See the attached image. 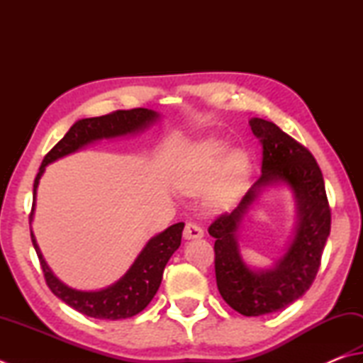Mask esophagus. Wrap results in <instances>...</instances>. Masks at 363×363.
I'll list each match as a JSON object with an SVG mask.
<instances>
[{
  "mask_svg": "<svg viewBox=\"0 0 363 363\" xmlns=\"http://www.w3.org/2000/svg\"><path fill=\"white\" fill-rule=\"evenodd\" d=\"M183 237L186 238V240H196V238H202L203 237V230L199 224L196 223H188L184 225V230H183Z\"/></svg>",
  "mask_w": 363,
  "mask_h": 363,
  "instance_id": "esophagus-1",
  "label": "esophagus"
}]
</instances>
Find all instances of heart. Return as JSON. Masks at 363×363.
Masks as SVG:
<instances>
[{"label":"heart","instance_id":"1","mask_svg":"<svg viewBox=\"0 0 363 363\" xmlns=\"http://www.w3.org/2000/svg\"><path fill=\"white\" fill-rule=\"evenodd\" d=\"M225 143L208 139L191 150L175 174L177 188L186 194H197L211 184L207 201L215 208H224L235 202L250 177V162L242 152L230 153L228 158Z\"/></svg>","mask_w":363,"mask_h":363}]
</instances>
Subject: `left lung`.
I'll list each match as a JSON object with an SVG mask.
<instances>
[{"mask_svg": "<svg viewBox=\"0 0 363 363\" xmlns=\"http://www.w3.org/2000/svg\"><path fill=\"white\" fill-rule=\"evenodd\" d=\"M250 126L262 143V175L237 208L210 224L208 234L215 238L216 286L224 302L243 316H262L286 308L310 289L330 234V207L323 172L308 150L272 121L251 118ZM279 182L296 197V232L272 269H251L240 256L236 230L258 196Z\"/></svg>", "mask_w": 363, "mask_h": 363, "instance_id": "8db88e82", "label": "left lung"}]
</instances>
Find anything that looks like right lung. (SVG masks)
I'll return each mask as SVG.
<instances>
[{
  "label": "right lung",
  "mask_w": 363,
  "mask_h": 363,
  "mask_svg": "<svg viewBox=\"0 0 363 363\" xmlns=\"http://www.w3.org/2000/svg\"><path fill=\"white\" fill-rule=\"evenodd\" d=\"M160 118V113L150 108H131V111H117L108 115L94 118H84L75 121L69 131L55 145L40 164L39 172L33 184V208L30 213V224L33 221L34 203H36V189L45 166L66 155H71L84 148L88 143L101 139H113L121 135L139 133ZM184 223L172 224L161 234L150 238L145 248L135 257L134 264L117 283L101 291H77L66 286L53 275L45 259L40 252L36 238L31 230V242L43 267L45 283L58 298L63 300L71 308L77 310L85 316L96 319L118 320L133 318L152 302L156 291L160 289L164 267L170 256L179 250L182 243V232Z\"/></svg>",
  "instance_id": "right-lung-1"
}]
</instances>
